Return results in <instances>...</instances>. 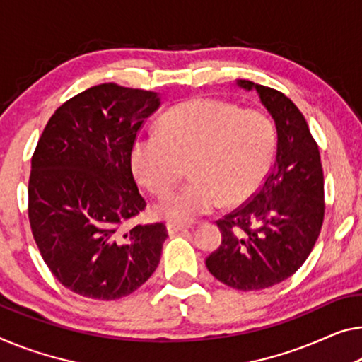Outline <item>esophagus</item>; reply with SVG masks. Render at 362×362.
I'll use <instances>...</instances> for the list:
<instances>
[{"instance_id": "34e87169", "label": "esophagus", "mask_w": 362, "mask_h": 362, "mask_svg": "<svg viewBox=\"0 0 362 362\" xmlns=\"http://www.w3.org/2000/svg\"><path fill=\"white\" fill-rule=\"evenodd\" d=\"M188 228H190V226L182 224V223H167V233H169L170 235L180 233V230H185Z\"/></svg>"}]
</instances>
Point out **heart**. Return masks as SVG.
I'll use <instances>...</instances> for the list:
<instances>
[{
    "label": "heart",
    "instance_id": "b5f03b06",
    "mask_svg": "<svg viewBox=\"0 0 362 362\" xmlns=\"http://www.w3.org/2000/svg\"><path fill=\"white\" fill-rule=\"evenodd\" d=\"M276 153V128L265 113L230 102L188 100L165 113L159 132L138 134L132 146L136 179L163 197L191 165L194 180L156 204L172 223H188L244 203L265 182Z\"/></svg>",
    "mask_w": 362,
    "mask_h": 362
}]
</instances>
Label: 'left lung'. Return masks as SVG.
<instances>
[{"instance_id":"obj_1","label":"left lung","mask_w":362,"mask_h":362,"mask_svg":"<svg viewBox=\"0 0 362 362\" xmlns=\"http://www.w3.org/2000/svg\"><path fill=\"white\" fill-rule=\"evenodd\" d=\"M255 90L276 125V159L249 202L216 221L221 245L206 258L216 279L260 291L298 272L319 239L325 202L320 153L304 115L276 89L237 79Z\"/></svg>"}]
</instances>
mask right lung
<instances>
[{"label": "right lung", "instance_id": "add662e5", "mask_svg": "<svg viewBox=\"0 0 362 362\" xmlns=\"http://www.w3.org/2000/svg\"><path fill=\"white\" fill-rule=\"evenodd\" d=\"M158 93L105 83L58 107L32 156L29 221L58 281L89 299L132 294L159 265L163 223L125 229L146 208L132 146L159 109Z\"/></svg>", "mask_w": 362, "mask_h": 362}]
</instances>
